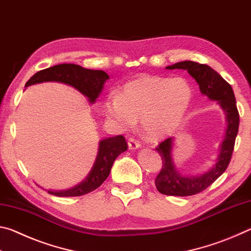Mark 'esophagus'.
I'll use <instances>...</instances> for the list:
<instances>
[{
  "mask_svg": "<svg viewBox=\"0 0 251 251\" xmlns=\"http://www.w3.org/2000/svg\"><path fill=\"white\" fill-rule=\"evenodd\" d=\"M127 143H128L129 150H136V148L141 147V143H139L137 139H135L134 137H129L128 141H127Z\"/></svg>",
  "mask_w": 251,
  "mask_h": 251,
  "instance_id": "esophagus-1",
  "label": "esophagus"
}]
</instances>
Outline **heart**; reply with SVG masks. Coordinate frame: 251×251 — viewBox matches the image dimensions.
<instances>
[{
  "mask_svg": "<svg viewBox=\"0 0 251 251\" xmlns=\"http://www.w3.org/2000/svg\"><path fill=\"white\" fill-rule=\"evenodd\" d=\"M192 99V87L184 78L145 76L127 83L118 95L109 96L105 113L123 129L130 128L141 117L144 134L159 138L180 124Z\"/></svg>",
  "mask_w": 251,
  "mask_h": 251,
  "instance_id": "b5f03b06",
  "label": "heart"
}]
</instances>
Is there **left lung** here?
Wrapping results in <instances>:
<instances>
[{
    "mask_svg": "<svg viewBox=\"0 0 251 251\" xmlns=\"http://www.w3.org/2000/svg\"><path fill=\"white\" fill-rule=\"evenodd\" d=\"M166 69H178L188 72L196 79L201 94L208 96L212 100H217L227 117V129L220 146L217 163L210 171L201 176L185 177L176 171L171 154L173 146L172 138L165 139L156 147V151L159 152L163 160V166L155 179L157 190L167 196H192L207 189L227 169L230 163L238 128H239V113L230 84L227 83L210 66L193 61H184L167 66Z\"/></svg>",
    "mask_w": 251,
    "mask_h": 251,
    "instance_id": "8db88e82",
    "label": "left lung"
}]
</instances>
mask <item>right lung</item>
<instances>
[{
  "label": "right lung",
  "mask_w": 251,
  "mask_h": 251,
  "mask_svg": "<svg viewBox=\"0 0 251 251\" xmlns=\"http://www.w3.org/2000/svg\"><path fill=\"white\" fill-rule=\"evenodd\" d=\"M108 75L104 71L87 70L75 64H58L39 71L29 78L25 86L42 82H61L78 90L94 103L103 90V85ZM127 150V143L123 135L103 139L100 143L99 155L90 175L82 184L65 192H50L49 194L58 197H77L93 192L103 184L108 177L114 160Z\"/></svg>",
  "instance_id": "right-lung-1"
}]
</instances>
